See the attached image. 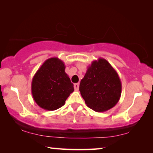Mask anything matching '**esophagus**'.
<instances>
[{"label":"esophagus","mask_w":153,"mask_h":153,"mask_svg":"<svg viewBox=\"0 0 153 153\" xmlns=\"http://www.w3.org/2000/svg\"><path fill=\"white\" fill-rule=\"evenodd\" d=\"M74 88L75 91H79V83H75V84L74 85Z\"/></svg>","instance_id":"1"}]
</instances>
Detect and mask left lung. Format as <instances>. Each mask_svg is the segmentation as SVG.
I'll return each instance as SVG.
<instances>
[{"mask_svg": "<svg viewBox=\"0 0 153 153\" xmlns=\"http://www.w3.org/2000/svg\"><path fill=\"white\" fill-rule=\"evenodd\" d=\"M79 91L90 108L97 112L111 109L118 103L122 83L118 73L103 58L92 62L81 80Z\"/></svg>", "mask_w": 153, "mask_h": 153, "instance_id": "obj_1", "label": "left lung"}]
</instances>
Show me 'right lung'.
<instances>
[{"instance_id": "right-lung-1", "label": "right lung", "mask_w": 153, "mask_h": 153, "mask_svg": "<svg viewBox=\"0 0 153 153\" xmlns=\"http://www.w3.org/2000/svg\"><path fill=\"white\" fill-rule=\"evenodd\" d=\"M65 70L63 61L54 57L46 60L35 73L31 83V93L39 107L47 111L58 109L65 104L74 91Z\"/></svg>"}]
</instances>
